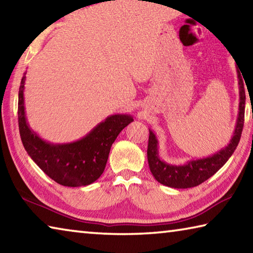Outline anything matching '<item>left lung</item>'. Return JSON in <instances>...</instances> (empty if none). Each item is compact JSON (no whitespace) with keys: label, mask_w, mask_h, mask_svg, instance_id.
<instances>
[{"label":"left lung","mask_w":253,"mask_h":253,"mask_svg":"<svg viewBox=\"0 0 253 253\" xmlns=\"http://www.w3.org/2000/svg\"><path fill=\"white\" fill-rule=\"evenodd\" d=\"M239 84V114L234 132L230 143L225 147L221 148L213 155L209 157L192 160L183 165H173L164 162L160 158L158 154V140L153 130L149 129L147 160L153 176L163 185L174 188H190L200 185L207 181L212 175L215 174L223 166L237 148L241 138L243 123H245V108H246V91L243 84L242 76L238 70Z\"/></svg>","instance_id":"8db88e82"}]
</instances>
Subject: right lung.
Segmentation results:
<instances>
[{
  "instance_id": "1",
  "label": "right lung",
  "mask_w": 253,
  "mask_h": 253,
  "mask_svg": "<svg viewBox=\"0 0 253 253\" xmlns=\"http://www.w3.org/2000/svg\"><path fill=\"white\" fill-rule=\"evenodd\" d=\"M25 74L27 72H24L19 89L18 117L21 140L29 156L50 178L63 186H84L97 181L104 173L111 145L119 132L134 119L130 115H111L76 142H46L30 128L27 122L24 108Z\"/></svg>"
}]
</instances>
